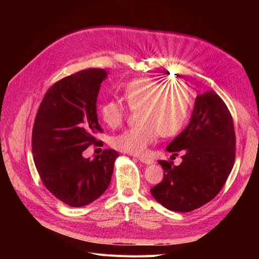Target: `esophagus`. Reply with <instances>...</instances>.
I'll list each match as a JSON object with an SVG mask.
<instances>
[{
	"label": "esophagus",
	"mask_w": 259,
	"mask_h": 259,
	"mask_svg": "<svg viewBox=\"0 0 259 259\" xmlns=\"http://www.w3.org/2000/svg\"><path fill=\"white\" fill-rule=\"evenodd\" d=\"M138 160H139L140 162L146 163V164H152V163H154V160H153V159L148 158V156H144V155L138 156Z\"/></svg>",
	"instance_id": "34e87169"
}]
</instances>
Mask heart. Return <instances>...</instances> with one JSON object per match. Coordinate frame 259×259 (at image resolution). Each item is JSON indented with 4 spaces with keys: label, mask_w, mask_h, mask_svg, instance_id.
<instances>
[{
    "label": "heart",
    "mask_w": 259,
    "mask_h": 259,
    "mask_svg": "<svg viewBox=\"0 0 259 259\" xmlns=\"http://www.w3.org/2000/svg\"><path fill=\"white\" fill-rule=\"evenodd\" d=\"M123 97L109 99L100 106V117L109 127H117L131 110L139 111L140 124L123 131L112 138L117 150L143 154L160 134L174 137L183 131L190 115L191 93L183 81H161L152 77H138L128 82L123 90Z\"/></svg>",
    "instance_id": "b5f03b06"
}]
</instances>
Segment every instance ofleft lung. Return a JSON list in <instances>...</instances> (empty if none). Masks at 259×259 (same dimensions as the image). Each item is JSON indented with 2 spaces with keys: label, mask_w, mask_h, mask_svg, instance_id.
<instances>
[{
  "label": "left lung",
  "mask_w": 259,
  "mask_h": 259,
  "mask_svg": "<svg viewBox=\"0 0 259 259\" xmlns=\"http://www.w3.org/2000/svg\"><path fill=\"white\" fill-rule=\"evenodd\" d=\"M166 150L183 153L178 166L161 160L160 184L150 189L160 204L174 211H191L213 200L226 184L236 159L232 115L213 91L199 95L188 126Z\"/></svg>",
  "instance_id": "1"
}]
</instances>
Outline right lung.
Instances as JSON below:
<instances>
[{"instance_id": "add662e5", "label": "right lung", "mask_w": 259, "mask_h": 259, "mask_svg": "<svg viewBox=\"0 0 259 259\" xmlns=\"http://www.w3.org/2000/svg\"><path fill=\"white\" fill-rule=\"evenodd\" d=\"M104 69H86L54 83L38 107L32 130L33 160L38 175L53 195L67 205L80 207L98 199L110 185L119 156L105 149L85 159L89 146H99L103 128L96 100Z\"/></svg>"}]
</instances>
